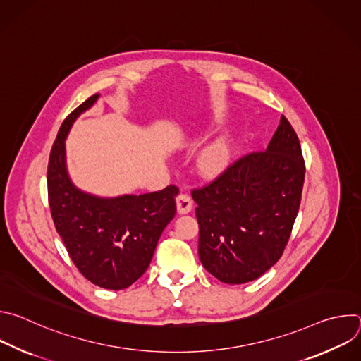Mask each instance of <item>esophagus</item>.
I'll return each instance as SVG.
<instances>
[{
  "instance_id": "obj_1",
  "label": "esophagus",
  "mask_w": 361,
  "mask_h": 361,
  "mask_svg": "<svg viewBox=\"0 0 361 361\" xmlns=\"http://www.w3.org/2000/svg\"><path fill=\"white\" fill-rule=\"evenodd\" d=\"M192 210V200L188 194H184L181 192L178 197H177V212L178 214H187Z\"/></svg>"
}]
</instances>
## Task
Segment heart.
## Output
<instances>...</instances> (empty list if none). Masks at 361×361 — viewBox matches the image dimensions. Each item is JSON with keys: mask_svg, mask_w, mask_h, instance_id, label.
I'll return each instance as SVG.
<instances>
[{"mask_svg": "<svg viewBox=\"0 0 361 361\" xmlns=\"http://www.w3.org/2000/svg\"><path fill=\"white\" fill-rule=\"evenodd\" d=\"M234 142L230 137L224 135L209 145H205L197 159V169L201 176L216 178L223 174L233 160Z\"/></svg>", "mask_w": 361, "mask_h": 361, "instance_id": "1", "label": "heart"}]
</instances>
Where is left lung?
I'll return each instance as SVG.
<instances>
[{"label": "left lung", "mask_w": 361, "mask_h": 361, "mask_svg": "<svg viewBox=\"0 0 361 361\" xmlns=\"http://www.w3.org/2000/svg\"><path fill=\"white\" fill-rule=\"evenodd\" d=\"M304 173L298 137L281 116L266 151L247 154L209 185L192 190L202 267L227 284L270 270L290 238Z\"/></svg>", "instance_id": "left-lung-1"}]
</instances>
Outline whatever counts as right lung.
Returning a JSON list of instances; mask_svg holds the SVG:
<instances>
[{
    "label": "right lung",
    "mask_w": 361,
    "mask_h": 361,
    "mask_svg": "<svg viewBox=\"0 0 361 361\" xmlns=\"http://www.w3.org/2000/svg\"><path fill=\"white\" fill-rule=\"evenodd\" d=\"M98 97L84 101L60 127L48 161V202L57 233L80 273L98 287L123 290L149 266L163 230L176 216L178 188L97 197L73 184L66 164V138Z\"/></svg>",
    "instance_id": "1"
}]
</instances>
